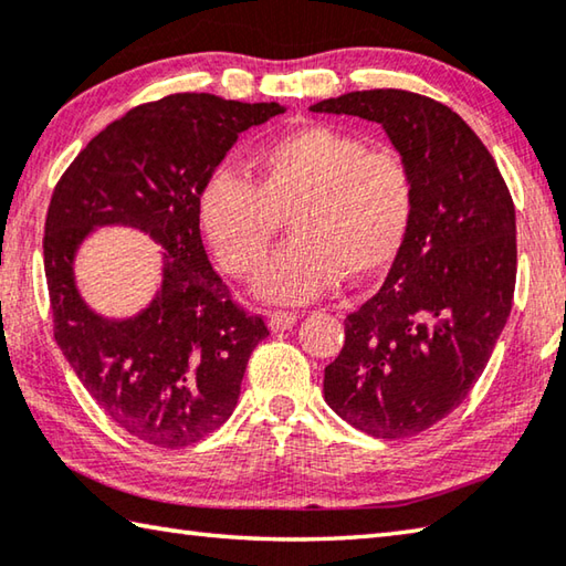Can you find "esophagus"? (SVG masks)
Here are the masks:
<instances>
[{"label":"esophagus","mask_w":566,"mask_h":566,"mask_svg":"<svg viewBox=\"0 0 566 566\" xmlns=\"http://www.w3.org/2000/svg\"><path fill=\"white\" fill-rule=\"evenodd\" d=\"M296 318H300V316H296L294 312H272L270 314V328H272V332H286V328L294 326Z\"/></svg>","instance_id":"34e87169"}]
</instances>
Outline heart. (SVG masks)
Returning <instances> with one entry per match:
<instances>
[{
	"label": "heart",
	"mask_w": 566,
	"mask_h": 566,
	"mask_svg": "<svg viewBox=\"0 0 566 566\" xmlns=\"http://www.w3.org/2000/svg\"><path fill=\"white\" fill-rule=\"evenodd\" d=\"M292 242L262 262L254 294L304 304L348 276L396 262L416 214V180L394 150L332 126L284 133L254 156V185L214 170L198 192V222L214 260L232 276L260 264L282 218Z\"/></svg>",
	"instance_id": "heart-1"
}]
</instances>
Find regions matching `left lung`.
<instances>
[{"label":"left lung","instance_id":"8db88e82","mask_svg":"<svg viewBox=\"0 0 566 566\" xmlns=\"http://www.w3.org/2000/svg\"><path fill=\"white\" fill-rule=\"evenodd\" d=\"M312 111L378 123L413 172L408 240L378 294L346 316L342 354L324 368V398L368 436H416L465 400L507 324L515 205L490 150L433 98L352 91Z\"/></svg>","mask_w":566,"mask_h":566}]
</instances>
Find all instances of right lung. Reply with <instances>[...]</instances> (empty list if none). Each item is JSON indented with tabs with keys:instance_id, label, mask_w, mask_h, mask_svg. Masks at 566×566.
Listing matches in <instances>:
<instances>
[{
	"instance_id": "1",
	"label": "right lung",
	"mask_w": 566,
	"mask_h": 566,
	"mask_svg": "<svg viewBox=\"0 0 566 566\" xmlns=\"http://www.w3.org/2000/svg\"><path fill=\"white\" fill-rule=\"evenodd\" d=\"M284 111L212 94L138 106L91 138L51 195L44 270L56 344L106 416L150 446L185 448L220 428L270 336L212 270L198 192L242 130ZM98 227L161 244V286L138 315L104 317L77 292L75 254Z\"/></svg>"
}]
</instances>
